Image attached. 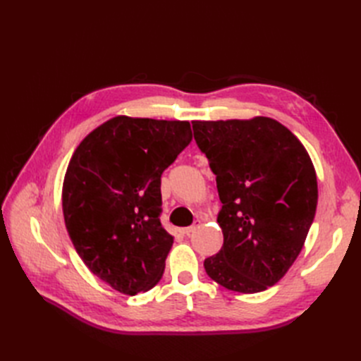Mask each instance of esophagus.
<instances>
[{
	"instance_id": "esophagus-1",
	"label": "esophagus",
	"mask_w": 361,
	"mask_h": 361,
	"mask_svg": "<svg viewBox=\"0 0 361 361\" xmlns=\"http://www.w3.org/2000/svg\"><path fill=\"white\" fill-rule=\"evenodd\" d=\"M200 226V223L199 221H195L192 226H190V227H185V228H182V235H185V236H190L191 233H194L195 231H197V227Z\"/></svg>"
}]
</instances>
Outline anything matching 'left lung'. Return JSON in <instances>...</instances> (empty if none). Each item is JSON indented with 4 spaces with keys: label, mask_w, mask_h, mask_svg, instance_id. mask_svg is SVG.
I'll return each mask as SVG.
<instances>
[{
    "label": "left lung",
    "mask_w": 361,
    "mask_h": 361,
    "mask_svg": "<svg viewBox=\"0 0 361 361\" xmlns=\"http://www.w3.org/2000/svg\"><path fill=\"white\" fill-rule=\"evenodd\" d=\"M223 203L224 243L204 269L223 288L256 293L285 277L301 253L318 204L307 150L271 117L192 120Z\"/></svg>",
    "instance_id": "8db88e82"
}]
</instances>
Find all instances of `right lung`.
Returning a JSON list of instances; mask_svg holds the SVG:
<instances>
[{
  "instance_id": "1",
  "label": "right lung",
  "mask_w": 361,
  "mask_h": 361,
  "mask_svg": "<svg viewBox=\"0 0 361 361\" xmlns=\"http://www.w3.org/2000/svg\"><path fill=\"white\" fill-rule=\"evenodd\" d=\"M191 138L187 120L116 116L69 161L61 204L71 241L120 293L147 292L164 274L173 236L159 221L161 174Z\"/></svg>"
}]
</instances>
